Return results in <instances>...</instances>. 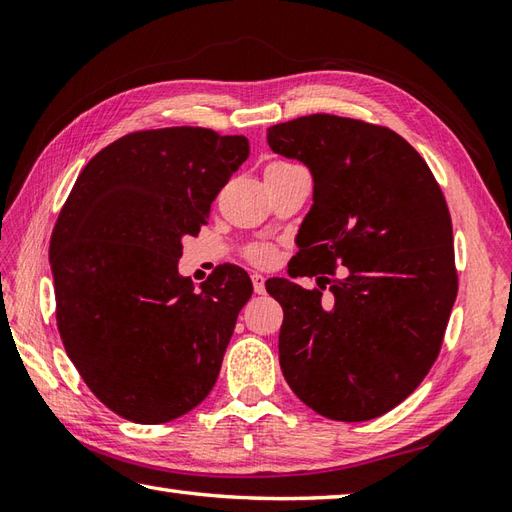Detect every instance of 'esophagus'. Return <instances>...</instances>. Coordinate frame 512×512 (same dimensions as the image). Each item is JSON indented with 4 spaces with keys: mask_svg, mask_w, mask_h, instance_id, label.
I'll list each match as a JSON object with an SVG mask.
<instances>
[{
    "mask_svg": "<svg viewBox=\"0 0 512 512\" xmlns=\"http://www.w3.org/2000/svg\"><path fill=\"white\" fill-rule=\"evenodd\" d=\"M250 279H253V288H255V292H257V295H264V292H266V286H264V275H259V273H253V275H250Z\"/></svg>",
    "mask_w": 512,
    "mask_h": 512,
    "instance_id": "34e87169",
    "label": "esophagus"
}]
</instances>
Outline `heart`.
<instances>
[{
    "mask_svg": "<svg viewBox=\"0 0 512 512\" xmlns=\"http://www.w3.org/2000/svg\"><path fill=\"white\" fill-rule=\"evenodd\" d=\"M273 165H288V162H273ZM248 259L259 266H268V264H273L275 250L270 246H253L248 250Z\"/></svg>",
    "mask_w": 512,
    "mask_h": 512,
    "instance_id": "1",
    "label": "heart"
}]
</instances>
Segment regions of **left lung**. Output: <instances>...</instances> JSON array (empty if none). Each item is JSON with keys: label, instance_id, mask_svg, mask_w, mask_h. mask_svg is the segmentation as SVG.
Returning a JSON list of instances; mask_svg holds the SVG:
<instances>
[{"label": "left lung", "instance_id": "obj_1", "mask_svg": "<svg viewBox=\"0 0 512 512\" xmlns=\"http://www.w3.org/2000/svg\"><path fill=\"white\" fill-rule=\"evenodd\" d=\"M266 138L314 180L290 277H317L319 288L266 281L284 308L281 372L325 418L383 416L436 363L458 295L447 200L418 151L387 127L310 114L268 127Z\"/></svg>", "mask_w": 512, "mask_h": 512}]
</instances>
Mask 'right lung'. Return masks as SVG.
<instances>
[{"label":"right lung","mask_w":512,"mask_h":512,"mask_svg":"<svg viewBox=\"0 0 512 512\" xmlns=\"http://www.w3.org/2000/svg\"><path fill=\"white\" fill-rule=\"evenodd\" d=\"M246 158L244 136L134 132L85 165L63 204L50 239L57 328L85 385L125 420H176L215 385L253 284L224 264L195 290L178 259Z\"/></svg>","instance_id":"1"}]
</instances>
